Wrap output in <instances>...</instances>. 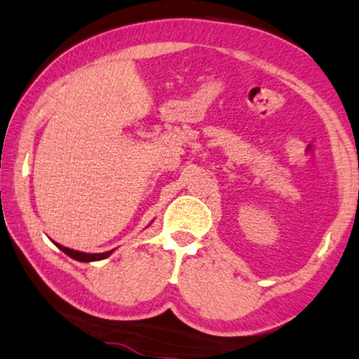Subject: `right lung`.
<instances>
[{
    "label": "right lung",
    "instance_id": "add662e5",
    "mask_svg": "<svg viewBox=\"0 0 359 359\" xmlns=\"http://www.w3.org/2000/svg\"><path fill=\"white\" fill-rule=\"evenodd\" d=\"M56 246L60 248V250L63 251V253L68 255L69 258H73V259H76V261H83V263H90V261L104 259V258H108V256L113 253V250L111 251H106V253H83V251L69 250V248H66L63 245H57V243H56Z\"/></svg>",
    "mask_w": 359,
    "mask_h": 359
}]
</instances>
